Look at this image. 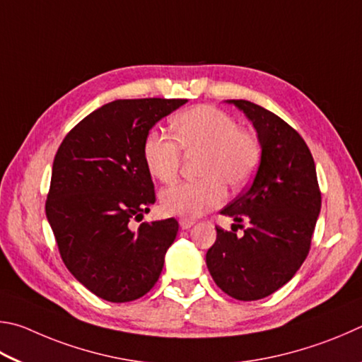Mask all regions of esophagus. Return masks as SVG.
I'll list each match as a JSON object with an SVG mask.
<instances>
[{
  "label": "esophagus",
  "mask_w": 362,
  "mask_h": 362,
  "mask_svg": "<svg viewBox=\"0 0 362 362\" xmlns=\"http://www.w3.org/2000/svg\"><path fill=\"white\" fill-rule=\"evenodd\" d=\"M194 224H195V223H194L192 219H180V227H181L182 230H185V229H191V227H192Z\"/></svg>",
  "instance_id": "1"
}]
</instances>
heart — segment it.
Masks as SVG:
<instances>
[{"label": "heart", "instance_id": "1", "mask_svg": "<svg viewBox=\"0 0 362 362\" xmlns=\"http://www.w3.org/2000/svg\"><path fill=\"white\" fill-rule=\"evenodd\" d=\"M173 132L182 148L167 133L151 130L144 138L143 157L149 173L162 182L173 181L181 163V149L204 152L200 181H182L162 191L165 213L199 218L223 205L226 185L232 189L246 186L261 158L257 139L238 129L226 112L213 106H195L173 119Z\"/></svg>", "mask_w": 362, "mask_h": 362}]
</instances>
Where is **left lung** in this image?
Masks as SVG:
<instances>
[{
    "instance_id": "left-lung-1",
    "label": "left lung",
    "mask_w": 362,
    "mask_h": 362,
    "mask_svg": "<svg viewBox=\"0 0 362 362\" xmlns=\"http://www.w3.org/2000/svg\"><path fill=\"white\" fill-rule=\"evenodd\" d=\"M237 106L257 132L261 162L251 186L221 214L242 227H216V242L206 252L214 283L237 300H257L286 284L308 255L321 210V192L308 146L276 114L246 100Z\"/></svg>"
}]
</instances>
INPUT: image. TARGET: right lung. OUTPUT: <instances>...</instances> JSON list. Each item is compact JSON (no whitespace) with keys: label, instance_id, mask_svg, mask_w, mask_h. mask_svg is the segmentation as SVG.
<instances>
[{"label":"right lung","instance_id":"right-lung-1","mask_svg":"<svg viewBox=\"0 0 362 362\" xmlns=\"http://www.w3.org/2000/svg\"><path fill=\"white\" fill-rule=\"evenodd\" d=\"M187 100H116L88 114L57 151L46 216L66 269L107 302H130L160 276L177 221L143 223L156 202L143 143Z\"/></svg>","mask_w":362,"mask_h":362}]
</instances>
